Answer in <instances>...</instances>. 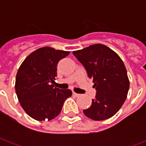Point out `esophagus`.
Instances as JSON below:
<instances>
[{"label":"esophagus","instance_id":"1","mask_svg":"<svg viewBox=\"0 0 146 146\" xmlns=\"http://www.w3.org/2000/svg\"><path fill=\"white\" fill-rule=\"evenodd\" d=\"M73 96H75V97H79L80 94H77V93H76V92H73Z\"/></svg>","mask_w":146,"mask_h":146}]
</instances>
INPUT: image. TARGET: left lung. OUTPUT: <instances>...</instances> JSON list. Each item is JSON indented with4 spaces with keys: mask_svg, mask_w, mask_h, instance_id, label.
I'll return each instance as SVG.
<instances>
[{
    "mask_svg": "<svg viewBox=\"0 0 146 146\" xmlns=\"http://www.w3.org/2000/svg\"><path fill=\"white\" fill-rule=\"evenodd\" d=\"M74 56L85 68L96 89L92 106L84 110L86 116L104 120L114 116L124 103L130 81L127 70L116 52L102 44L74 51Z\"/></svg>",
    "mask_w": 146,
    "mask_h": 146,
    "instance_id": "1",
    "label": "left lung"
}]
</instances>
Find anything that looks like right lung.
Segmentation results:
<instances>
[{
	"label": "right lung",
	"instance_id": "obj_1",
	"mask_svg": "<svg viewBox=\"0 0 146 146\" xmlns=\"http://www.w3.org/2000/svg\"><path fill=\"white\" fill-rule=\"evenodd\" d=\"M70 51L51 47L36 49L27 56L19 68L15 92L24 111L33 119L51 120L60 113L65 100L72 95L70 89L54 88L57 65Z\"/></svg>",
	"mask_w": 146,
	"mask_h": 146
}]
</instances>
